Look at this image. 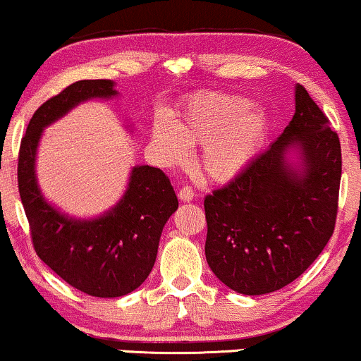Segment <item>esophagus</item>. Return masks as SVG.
Wrapping results in <instances>:
<instances>
[{"mask_svg": "<svg viewBox=\"0 0 361 361\" xmlns=\"http://www.w3.org/2000/svg\"><path fill=\"white\" fill-rule=\"evenodd\" d=\"M194 197H195L194 189L189 188V185H185V188H182V189L179 190V199H180V201L189 202V201H192Z\"/></svg>", "mask_w": 361, "mask_h": 361, "instance_id": "esophagus-1", "label": "esophagus"}]
</instances>
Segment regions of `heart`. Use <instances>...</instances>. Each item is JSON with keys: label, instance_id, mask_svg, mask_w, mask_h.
I'll use <instances>...</instances> for the list:
<instances>
[{"label": "heart", "instance_id": "obj_1", "mask_svg": "<svg viewBox=\"0 0 361 361\" xmlns=\"http://www.w3.org/2000/svg\"><path fill=\"white\" fill-rule=\"evenodd\" d=\"M271 130L269 115L241 95L199 93L172 115L154 123L152 145L166 164L188 159L189 145H201L199 166L207 179L229 182L246 171Z\"/></svg>", "mask_w": 361, "mask_h": 361}]
</instances>
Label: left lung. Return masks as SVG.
<instances>
[{
    "label": "left lung",
    "mask_w": 361,
    "mask_h": 361,
    "mask_svg": "<svg viewBox=\"0 0 361 361\" xmlns=\"http://www.w3.org/2000/svg\"><path fill=\"white\" fill-rule=\"evenodd\" d=\"M295 115L241 176L204 199L206 259L226 286L266 295L300 278L335 231L341 147L303 85ZM300 157L293 164L287 155Z\"/></svg>",
    "instance_id": "1"
}]
</instances>
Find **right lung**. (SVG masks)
Instances as JSON below:
<instances>
[{
  "label": "right lung",
  "mask_w": 361,
  "mask_h": 361,
  "mask_svg": "<svg viewBox=\"0 0 361 361\" xmlns=\"http://www.w3.org/2000/svg\"><path fill=\"white\" fill-rule=\"evenodd\" d=\"M112 80H80L51 97L31 117L18 155V189L33 247L70 286L97 298L126 296L154 268L164 226L179 207L169 177L157 167L135 166L126 194L95 219H75L44 201L35 160L43 128L92 99H114Z\"/></svg>",
  "instance_id": "right-lung-1"
}]
</instances>
